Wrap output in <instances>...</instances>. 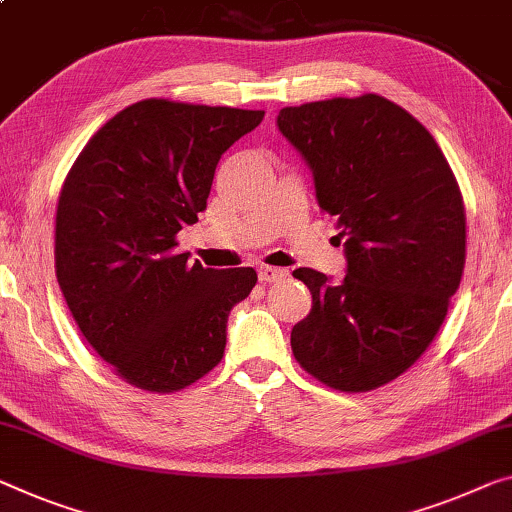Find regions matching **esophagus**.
I'll use <instances>...</instances> for the list:
<instances>
[{
	"instance_id": "esophagus-1",
	"label": "esophagus",
	"mask_w": 512,
	"mask_h": 512,
	"mask_svg": "<svg viewBox=\"0 0 512 512\" xmlns=\"http://www.w3.org/2000/svg\"><path fill=\"white\" fill-rule=\"evenodd\" d=\"M286 270H281V267H272V265H261L258 267V279L263 283H272V281H281L286 277Z\"/></svg>"
}]
</instances>
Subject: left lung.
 <instances>
[{
	"label": "left lung",
	"mask_w": 512,
	"mask_h": 512,
	"mask_svg": "<svg viewBox=\"0 0 512 512\" xmlns=\"http://www.w3.org/2000/svg\"><path fill=\"white\" fill-rule=\"evenodd\" d=\"M281 135L336 219L348 272L300 267L313 306L290 332L306 373L338 391L396 380L446 318L465 270V203L442 148L410 112L375 93L283 107Z\"/></svg>",
	"instance_id": "obj_1"
}]
</instances>
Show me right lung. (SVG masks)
Segmentation results:
<instances>
[{"mask_svg": "<svg viewBox=\"0 0 512 512\" xmlns=\"http://www.w3.org/2000/svg\"><path fill=\"white\" fill-rule=\"evenodd\" d=\"M263 116L148 98L102 125L70 167L54 270L80 332L128 384L171 393L222 361L226 320L258 277L190 263L176 235L206 210L219 157Z\"/></svg>", "mask_w": 512, "mask_h": 512, "instance_id": "right-lung-1", "label": "right lung"}]
</instances>
